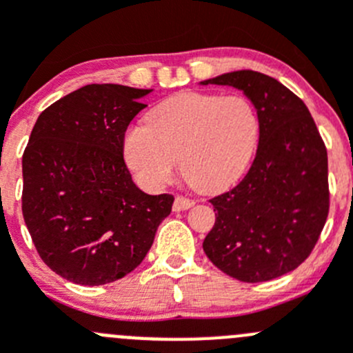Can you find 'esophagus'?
<instances>
[{"label":"esophagus","instance_id":"obj_1","mask_svg":"<svg viewBox=\"0 0 353 353\" xmlns=\"http://www.w3.org/2000/svg\"><path fill=\"white\" fill-rule=\"evenodd\" d=\"M193 206V201H191L190 198L186 196H176V199H174V212H181V210H188Z\"/></svg>","mask_w":353,"mask_h":353}]
</instances>
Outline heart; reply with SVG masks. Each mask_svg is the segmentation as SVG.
I'll return each instance as SVG.
<instances>
[{
    "instance_id": "obj_1",
    "label": "heart",
    "mask_w": 353,
    "mask_h": 353,
    "mask_svg": "<svg viewBox=\"0 0 353 353\" xmlns=\"http://www.w3.org/2000/svg\"><path fill=\"white\" fill-rule=\"evenodd\" d=\"M147 126L124 133V159L147 190H162L176 176L203 193L241 177L258 145L259 114L244 95L183 92L160 102Z\"/></svg>"
}]
</instances>
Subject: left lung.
<instances>
[{"mask_svg": "<svg viewBox=\"0 0 353 353\" xmlns=\"http://www.w3.org/2000/svg\"><path fill=\"white\" fill-rule=\"evenodd\" d=\"M201 83L243 90L261 123L248 174L210 199L216 219L203 251L232 279L268 282L304 263L321 236L330 212L325 141L304 102L268 74L241 70Z\"/></svg>", "mask_w": 353, "mask_h": 353, "instance_id": "left-lung-1", "label": "left lung"}]
</instances>
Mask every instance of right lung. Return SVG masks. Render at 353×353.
Instances as JSON below:
<instances>
[{
    "mask_svg": "<svg viewBox=\"0 0 353 353\" xmlns=\"http://www.w3.org/2000/svg\"><path fill=\"white\" fill-rule=\"evenodd\" d=\"M152 90L92 83L37 117L22 159V213L42 261L78 285L133 272L172 210V194L138 190L123 157L133 117Z\"/></svg>",
    "mask_w": 353,
    "mask_h": 353,
    "instance_id": "add662e5",
    "label": "right lung"
}]
</instances>
